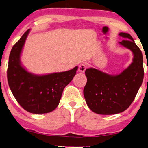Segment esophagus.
Instances as JSON below:
<instances>
[{
  "label": "esophagus",
  "instance_id": "obj_1",
  "mask_svg": "<svg viewBox=\"0 0 148 148\" xmlns=\"http://www.w3.org/2000/svg\"><path fill=\"white\" fill-rule=\"evenodd\" d=\"M86 65L84 64H80L79 66H78V71H79L80 72H84V71L86 70Z\"/></svg>",
  "mask_w": 148,
  "mask_h": 148
}]
</instances>
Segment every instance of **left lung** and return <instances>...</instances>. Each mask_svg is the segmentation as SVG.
<instances>
[{
    "mask_svg": "<svg viewBox=\"0 0 148 148\" xmlns=\"http://www.w3.org/2000/svg\"><path fill=\"white\" fill-rule=\"evenodd\" d=\"M119 35L125 38L120 44L133 52V63L115 76L92 68L85 70L87 82L84 96L88 108L96 114L111 115L124 112L131 106L142 84V53L129 34L121 32Z\"/></svg>",
    "mask_w": 148,
    "mask_h": 148,
    "instance_id": "1",
    "label": "left lung"
}]
</instances>
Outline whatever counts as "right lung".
Instances as JSON below:
<instances>
[{
	"mask_svg": "<svg viewBox=\"0 0 148 148\" xmlns=\"http://www.w3.org/2000/svg\"><path fill=\"white\" fill-rule=\"evenodd\" d=\"M29 29L13 45L9 55L7 80L19 105L32 114L51 112L59 105L64 88L72 81L78 67L63 72L38 76L21 66L20 56Z\"/></svg>",
	"mask_w": 148,
	"mask_h": 148,
	"instance_id": "obj_1",
	"label": "right lung"
}]
</instances>
